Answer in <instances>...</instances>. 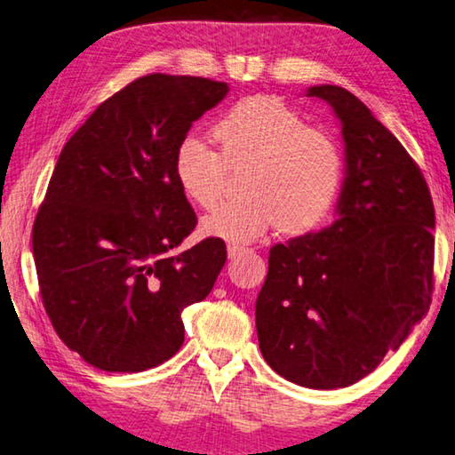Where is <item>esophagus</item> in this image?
<instances>
[{
	"mask_svg": "<svg viewBox=\"0 0 455 455\" xmlns=\"http://www.w3.org/2000/svg\"><path fill=\"white\" fill-rule=\"evenodd\" d=\"M245 251V247H239V245H228V257L229 259H235Z\"/></svg>",
	"mask_w": 455,
	"mask_h": 455,
	"instance_id": "esophagus-1",
	"label": "esophagus"
}]
</instances>
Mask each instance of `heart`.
Segmentation results:
<instances>
[{
	"instance_id": "b5f03b06",
	"label": "heart",
	"mask_w": 455,
	"mask_h": 455,
	"mask_svg": "<svg viewBox=\"0 0 455 455\" xmlns=\"http://www.w3.org/2000/svg\"><path fill=\"white\" fill-rule=\"evenodd\" d=\"M218 150L188 136L176 150L174 178L188 200L210 208L228 170L247 166V198L202 220V234L245 245L279 228L303 234L329 216L345 182V154L329 132L308 128L285 102L255 94L235 102L212 126Z\"/></svg>"
}]
</instances>
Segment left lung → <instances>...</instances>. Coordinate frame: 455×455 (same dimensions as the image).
Segmentation results:
<instances>
[{"instance_id":"8db88e82","label":"left lung","mask_w":455,"mask_h":455,"mask_svg":"<svg viewBox=\"0 0 455 455\" xmlns=\"http://www.w3.org/2000/svg\"><path fill=\"white\" fill-rule=\"evenodd\" d=\"M307 97L340 121L347 176L329 228L271 247L255 327L283 379L332 390L371 374L430 308L435 213L422 170L363 100L337 84Z\"/></svg>"}]
</instances>
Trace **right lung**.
I'll list each match as a JSON object with an SVG mask.
<instances>
[{"label":"right lung","mask_w":455,"mask_h":455,"mask_svg":"<svg viewBox=\"0 0 455 455\" xmlns=\"http://www.w3.org/2000/svg\"><path fill=\"white\" fill-rule=\"evenodd\" d=\"M229 87L154 73L100 102L59 154L33 224L43 307L65 345L107 372H142L184 342L182 311L228 259L205 237L170 251L198 218L174 178L192 123Z\"/></svg>","instance_id":"obj_1"}]
</instances>
